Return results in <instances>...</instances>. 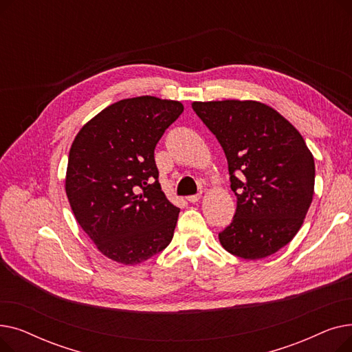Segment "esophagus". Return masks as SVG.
<instances>
[{"label":"esophagus","mask_w":352,"mask_h":352,"mask_svg":"<svg viewBox=\"0 0 352 352\" xmlns=\"http://www.w3.org/2000/svg\"><path fill=\"white\" fill-rule=\"evenodd\" d=\"M199 198H201V192L194 194V195H188V197H187V199H188L190 202H198V201H199Z\"/></svg>","instance_id":"esophagus-1"}]
</instances>
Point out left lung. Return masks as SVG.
<instances>
[{"label":"left lung","mask_w":352,"mask_h":352,"mask_svg":"<svg viewBox=\"0 0 352 352\" xmlns=\"http://www.w3.org/2000/svg\"><path fill=\"white\" fill-rule=\"evenodd\" d=\"M192 109L223 146L236 195L221 245L244 260L275 254L298 232L312 202L316 164L304 138L263 102H192Z\"/></svg>","instance_id":"1"}]
</instances>
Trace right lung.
Masks as SVG:
<instances>
[{"label":"right lung","mask_w":352,"mask_h":352,"mask_svg":"<svg viewBox=\"0 0 352 352\" xmlns=\"http://www.w3.org/2000/svg\"><path fill=\"white\" fill-rule=\"evenodd\" d=\"M182 111L178 101L150 96L121 100L88 121L71 145V210L109 260L135 265L171 243L179 208L161 190L154 150Z\"/></svg>","instance_id":"right-lung-1"}]
</instances>
